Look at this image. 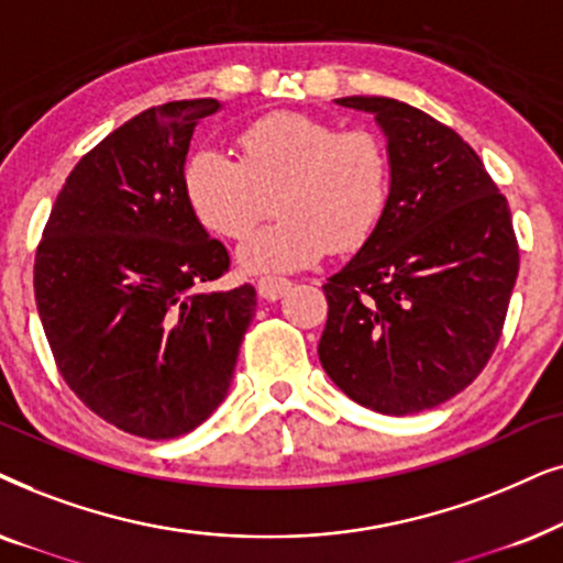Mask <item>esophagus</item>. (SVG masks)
<instances>
[{"label":"esophagus","instance_id":"1","mask_svg":"<svg viewBox=\"0 0 563 563\" xmlns=\"http://www.w3.org/2000/svg\"><path fill=\"white\" fill-rule=\"evenodd\" d=\"M294 283L286 280V277H260L257 280V294L265 298V301H277L290 290Z\"/></svg>","mask_w":563,"mask_h":563}]
</instances>
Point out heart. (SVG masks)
I'll return each mask as SVG.
<instances>
[{
  "label": "heart",
  "mask_w": 563,
  "mask_h": 563,
  "mask_svg": "<svg viewBox=\"0 0 563 563\" xmlns=\"http://www.w3.org/2000/svg\"><path fill=\"white\" fill-rule=\"evenodd\" d=\"M239 159L195 152L183 169V190L203 229L221 239L250 236L239 262L250 273H294L329 250L352 252L378 229L391 190V162L376 133L336 131L301 112H273L236 136Z\"/></svg>",
  "instance_id": "obj_1"
}]
</instances>
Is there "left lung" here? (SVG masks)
I'll return each mask as SVG.
<instances>
[{
    "label": "left lung",
    "mask_w": 563,
    "mask_h": 563,
    "mask_svg": "<svg viewBox=\"0 0 563 563\" xmlns=\"http://www.w3.org/2000/svg\"><path fill=\"white\" fill-rule=\"evenodd\" d=\"M386 133L391 190L373 236L324 283L319 360L380 415L461 394L505 327L520 252L507 198L448 125L391 97H342Z\"/></svg>",
    "instance_id": "obj_1"
}]
</instances>
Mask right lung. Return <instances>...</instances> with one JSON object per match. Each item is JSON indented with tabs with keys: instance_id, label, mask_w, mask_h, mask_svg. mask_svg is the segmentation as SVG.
Masks as SVG:
<instances>
[{
	"instance_id": "add662e5",
	"label": "right lung",
	"mask_w": 563,
	"mask_h": 563,
	"mask_svg": "<svg viewBox=\"0 0 563 563\" xmlns=\"http://www.w3.org/2000/svg\"><path fill=\"white\" fill-rule=\"evenodd\" d=\"M219 100L148 108L81 156L35 252V303L56 368L85 407L146 440L190 432L229 394L254 317L250 283L206 294L229 252L183 190Z\"/></svg>"
}]
</instances>
